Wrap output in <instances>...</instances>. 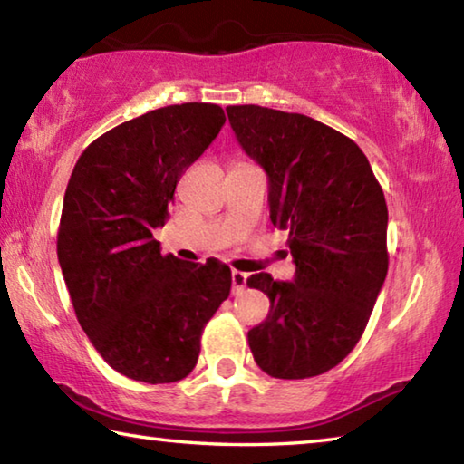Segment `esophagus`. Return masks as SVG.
<instances>
[{
	"label": "esophagus",
	"instance_id": "esophagus-1",
	"mask_svg": "<svg viewBox=\"0 0 464 464\" xmlns=\"http://www.w3.org/2000/svg\"><path fill=\"white\" fill-rule=\"evenodd\" d=\"M231 282H233V295H239L243 288H246V282H247V274H243L239 270H233L231 272Z\"/></svg>",
	"mask_w": 464,
	"mask_h": 464
}]
</instances>
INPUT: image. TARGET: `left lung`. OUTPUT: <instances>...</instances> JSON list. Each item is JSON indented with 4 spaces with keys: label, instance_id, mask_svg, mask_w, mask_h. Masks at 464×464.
<instances>
[{
    "label": "left lung",
    "instance_id": "8db88e82",
    "mask_svg": "<svg viewBox=\"0 0 464 464\" xmlns=\"http://www.w3.org/2000/svg\"><path fill=\"white\" fill-rule=\"evenodd\" d=\"M239 145L268 174L270 221L288 231L293 282L260 272L270 298L249 329L256 364L274 379L327 372L362 337L387 278V202L354 140L304 114L256 104L227 108Z\"/></svg>",
    "mask_w": 464,
    "mask_h": 464
}]
</instances>
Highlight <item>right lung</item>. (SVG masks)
<instances>
[{"instance_id":"right-lung-1","label":"right lung","mask_w":464,"mask_h":464,"mask_svg":"<svg viewBox=\"0 0 464 464\" xmlns=\"http://www.w3.org/2000/svg\"><path fill=\"white\" fill-rule=\"evenodd\" d=\"M225 124L217 104L157 108L104 132L69 178L57 256L77 321L116 372L149 384L186 379L204 325L229 296L231 270L163 256L184 171Z\"/></svg>"}]
</instances>
